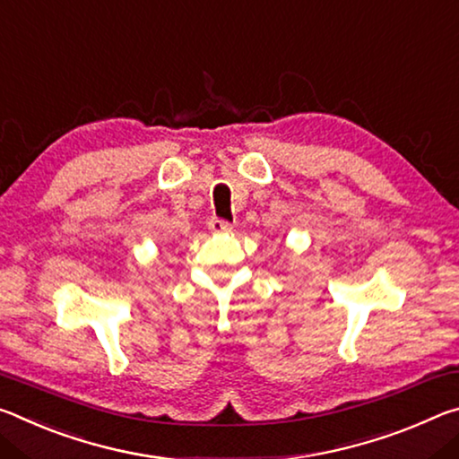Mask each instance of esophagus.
I'll list each match as a JSON object with an SVG mask.
<instances>
[{"mask_svg": "<svg viewBox=\"0 0 459 459\" xmlns=\"http://www.w3.org/2000/svg\"><path fill=\"white\" fill-rule=\"evenodd\" d=\"M209 230H212L213 234H228V231H231V223L223 221V220H217V217H213V220L209 221Z\"/></svg>", "mask_w": 459, "mask_h": 459, "instance_id": "1", "label": "esophagus"}]
</instances>
